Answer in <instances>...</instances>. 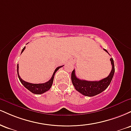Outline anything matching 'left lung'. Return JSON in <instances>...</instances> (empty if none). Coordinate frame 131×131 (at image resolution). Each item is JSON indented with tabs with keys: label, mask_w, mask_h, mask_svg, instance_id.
Instances as JSON below:
<instances>
[{
	"label": "left lung",
	"mask_w": 131,
	"mask_h": 131,
	"mask_svg": "<svg viewBox=\"0 0 131 131\" xmlns=\"http://www.w3.org/2000/svg\"><path fill=\"white\" fill-rule=\"evenodd\" d=\"M103 50L109 54L106 49ZM110 61L112 65V69L110 73L107 77L99 81L81 80L76 77L75 74V70H73L71 73V81L76 91L80 92L81 94L88 97H93L104 91L108 87L115 73V65L113 58H110Z\"/></svg>",
	"instance_id": "obj_1"
}]
</instances>
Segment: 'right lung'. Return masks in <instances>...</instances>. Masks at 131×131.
<instances>
[{"label":"right lung","mask_w":131,"mask_h":131,"mask_svg":"<svg viewBox=\"0 0 131 131\" xmlns=\"http://www.w3.org/2000/svg\"><path fill=\"white\" fill-rule=\"evenodd\" d=\"M25 48L26 47L23 49V50L21 51V53L25 50ZM63 66H60V67H57L56 69H55V71L53 72V74L52 75V78L51 79L47 82H45V83H42V84H32V83H29V82H26L24 80H23L21 78H20L19 76V73H18V64H17V73H18V76L19 81L20 82H21V84L24 86L27 89H28L30 92L33 93V94H42L43 93L46 92L47 91H49L51 87H52V84H53V78L54 76H55V73L59 70V68L62 67Z\"/></svg>","instance_id":"add662e5"}]
</instances>
